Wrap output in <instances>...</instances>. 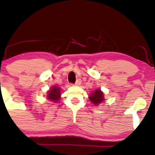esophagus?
<instances>
[{
	"label": "esophagus",
	"instance_id": "1",
	"mask_svg": "<svg viewBox=\"0 0 155 155\" xmlns=\"http://www.w3.org/2000/svg\"><path fill=\"white\" fill-rule=\"evenodd\" d=\"M81 83H82V80H81V79H78L77 80H76V83H75V85H79V84H81Z\"/></svg>",
	"mask_w": 155,
	"mask_h": 155
}]
</instances>
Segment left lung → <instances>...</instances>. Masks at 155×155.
<instances>
[{
    "label": "left lung",
    "instance_id": "left-lung-1",
    "mask_svg": "<svg viewBox=\"0 0 155 155\" xmlns=\"http://www.w3.org/2000/svg\"><path fill=\"white\" fill-rule=\"evenodd\" d=\"M89 99L93 102V104H94L96 105H99V104H100L104 100L103 93L100 90H96L95 92L92 93L91 94V96L89 97Z\"/></svg>",
    "mask_w": 155,
    "mask_h": 155
}]
</instances>
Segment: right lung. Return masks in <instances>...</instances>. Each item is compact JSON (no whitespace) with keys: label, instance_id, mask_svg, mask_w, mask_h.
Listing matches in <instances>:
<instances>
[{"label":"right lung","instance_id":"add662e5","mask_svg":"<svg viewBox=\"0 0 155 155\" xmlns=\"http://www.w3.org/2000/svg\"><path fill=\"white\" fill-rule=\"evenodd\" d=\"M60 95H61V94H60L59 87L53 86V87H52V88L49 91L48 99L53 101V102H57V101L59 100Z\"/></svg>","mask_w":155,"mask_h":155}]
</instances>
